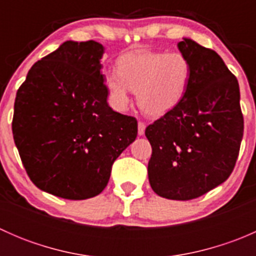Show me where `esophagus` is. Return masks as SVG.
<instances>
[{
  "label": "esophagus",
  "instance_id": "esophagus-1",
  "mask_svg": "<svg viewBox=\"0 0 256 256\" xmlns=\"http://www.w3.org/2000/svg\"><path fill=\"white\" fill-rule=\"evenodd\" d=\"M144 128H146V125H144V122H141V121H138V135L142 136L144 134Z\"/></svg>",
  "mask_w": 256,
  "mask_h": 256
}]
</instances>
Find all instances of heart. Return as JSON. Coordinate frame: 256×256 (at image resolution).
I'll use <instances>...</instances> for the list:
<instances>
[{"mask_svg": "<svg viewBox=\"0 0 256 256\" xmlns=\"http://www.w3.org/2000/svg\"><path fill=\"white\" fill-rule=\"evenodd\" d=\"M192 79V66L180 52L132 50L122 54L116 73L105 76L110 102L118 110L130 104V90L146 115L161 118L177 108Z\"/></svg>", "mask_w": 256, "mask_h": 256, "instance_id": "b5f03b06", "label": "heart"}]
</instances>
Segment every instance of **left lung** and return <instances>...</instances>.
<instances>
[{"mask_svg":"<svg viewBox=\"0 0 256 256\" xmlns=\"http://www.w3.org/2000/svg\"><path fill=\"white\" fill-rule=\"evenodd\" d=\"M192 79L177 108L148 125V180L160 197L190 200L228 180L244 132L239 84L223 59L190 38L177 44Z\"/></svg>","mask_w":256,"mask_h":256,"instance_id":"1","label":"left lung"}]
</instances>
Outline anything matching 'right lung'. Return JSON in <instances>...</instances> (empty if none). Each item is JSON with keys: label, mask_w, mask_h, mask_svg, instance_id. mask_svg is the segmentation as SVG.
Segmentation results:
<instances>
[{"label": "right lung", "mask_w": 256, "mask_h": 256, "mask_svg": "<svg viewBox=\"0 0 256 256\" xmlns=\"http://www.w3.org/2000/svg\"><path fill=\"white\" fill-rule=\"evenodd\" d=\"M102 54L95 40H66L33 64L16 95L12 132L26 172L64 200L102 193L138 136L136 118L108 104Z\"/></svg>", "instance_id": "add662e5"}]
</instances>
